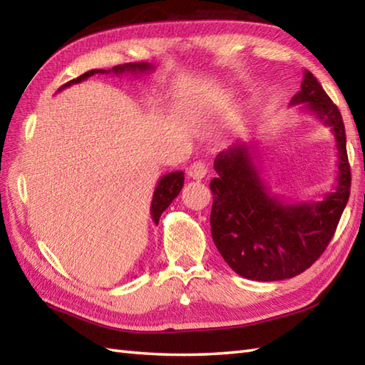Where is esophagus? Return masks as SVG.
I'll list each match as a JSON object with an SVG mask.
<instances>
[{
	"label": "esophagus",
	"instance_id": "1",
	"mask_svg": "<svg viewBox=\"0 0 365 365\" xmlns=\"http://www.w3.org/2000/svg\"><path fill=\"white\" fill-rule=\"evenodd\" d=\"M207 174H208V166L204 161H195L188 168V175L191 178H195V180H200V178H204Z\"/></svg>",
	"mask_w": 365,
	"mask_h": 365
}]
</instances>
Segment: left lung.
Here are the masks:
<instances>
[{
	"label": "left lung",
	"instance_id": "obj_1",
	"mask_svg": "<svg viewBox=\"0 0 365 365\" xmlns=\"http://www.w3.org/2000/svg\"><path fill=\"white\" fill-rule=\"evenodd\" d=\"M301 105L329 127L336 139L337 177L322 200L284 202L271 195L257 166V143L237 141L215 158L218 177L210 182V227L222 259L251 281H282L301 274L327 250L350 197L351 173L342 115L315 76L304 71Z\"/></svg>",
	"mask_w": 365,
	"mask_h": 365
}]
</instances>
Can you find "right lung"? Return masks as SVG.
<instances>
[{"instance_id": "1", "label": "right lung", "mask_w": 365, "mask_h": 365, "mask_svg": "<svg viewBox=\"0 0 365 365\" xmlns=\"http://www.w3.org/2000/svg\"><path fill=\"white\" fill-rule=\"evenodd\" d=\"M153 66L149 63H130V64H120V66H115L110 71H103V68H94V71H89L86 73L80 75L78 78H75L72 81L66 83L64 86H61L58 91H63L68 86H72V84L76 83H81L84 80H88L89 76L100 73V75H108V73H113V75H144V73H150L153 71ZM183 182H185V174L182 170H175V173H169L166 175H163L158 183H157V188L153 191V197H152V204H150V215H152V220L155 224H158L160 221V216L161 213L166 210V208L170 205V202L178 196V192L182 191L183 187Z\"/></svg>"}]
</instances>
